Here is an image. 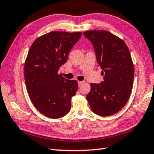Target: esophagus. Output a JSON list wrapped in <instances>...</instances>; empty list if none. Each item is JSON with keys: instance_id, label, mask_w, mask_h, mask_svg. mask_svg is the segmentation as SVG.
I'll return each mask as SVG.
<instances>
[{"instance_id": "esophagus-1", "label": "esophagus", "mask_w": 154, "mask_h": 154, "mask_svg": "<svg viewBox=\"0 0 154 154\" xmlns=\"http://www.w3.org/2000/svg\"><path fill=\"white\" fill-rule=\"evenodd\" d=\"M84 83L83 82H78V85H79V87H81L83 83Z\"/></svg>"}]
</instances>
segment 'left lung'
I'll return each mask as SVG.
<instances>
[{"label": "left lung", "instance_id": "left-lung-1", "mask_svg": "<svg viewBox=\"0 0 154 154\" xmlns=\"http://www.w3.org/2000/svg\"><path fill=\"white\" fill-rule=\"evenodd\" d=\"M94 49L104 81L91 83L86 97L94 113L109 116L118 113L126 105L131 94L134 64L129 49L123 40L105 30L83 32Z\"/></svg>", "mask_w": 154, "mask_h": 154}]
</instances>
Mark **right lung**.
<instances>
[{
  "mask_svg": "<svg viewBox=\"0 0 154 154\" xmlns=\"http://www.w3.org/2000/svg\"><path fill=\"white\" fill-rule=\"evenodd\" d=\"M82 35V32H49L36 38L28 51L24 64L28 94L35 108L49 118H62L71 109L77 82L65 79L58 71Z\"/></svg>",
  "mask_w": 154,
  "mask_h": 154,
  "instance_id": "1",
  "label": "right lung"
}]
</instances>
